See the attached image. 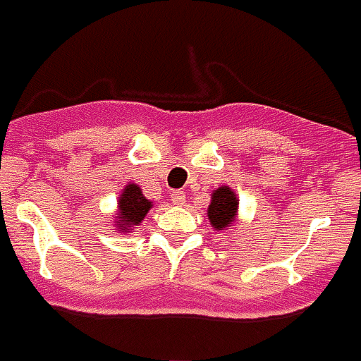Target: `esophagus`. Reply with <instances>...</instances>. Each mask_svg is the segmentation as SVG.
Listing matches in <instances>:
<instances>
[{"label":"esophagus","mask_w":361,"mask_h":361,"mask_svg":"<svg viewBox=\"0 0 361 361\" xmlns=\"http://www.w3.org/2000/svg\"><path fill=\"white\" fill-rule=\"evenodd\" d=\"M171 201L175 204H178V207H183V204H186V195H184V192L177 190V192H173L171 194Z\"/></svg>","instance_id":"obj_1"}]
</instances>
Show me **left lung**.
I'll list each match as a JSON object with an SVG mask.
<instances>
[{
	"label": "left lung",
	"mask_w": 361,
	"mask_h": 361,
	"mask_svg": "<svg viewBox=\"0 0 361 361\" xmlns=\"http://www.w3.org/2000/svg\"><path fill=\"white\" fill-rule=\"evenodd\" d=\"M236 197L227 186H221L212 194V203L209 207L210 224L214 229H226L236 214Z\"/></svg>",
	"instance_id": "left-lung-1"
}]
</instances>
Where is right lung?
Segmentation results:
<instances>
[{"mask_svg": "<svg viewBox=\"0 0 361 361\" xmlns=\"http://www.w3.org/2000/svg\"><path fill=\"white\" fill-rule=\"evenodd\" d=\"M151 209V201H147L141 194V190L135 184H128L119 197V221L117 227L121 231H126L128 227H134L141 224L145 214Z\"/></svg>", "mask_w": 361, "mask_h": 361, "instance_id": "add662e5", "label": "right lung"}]
</instances>
